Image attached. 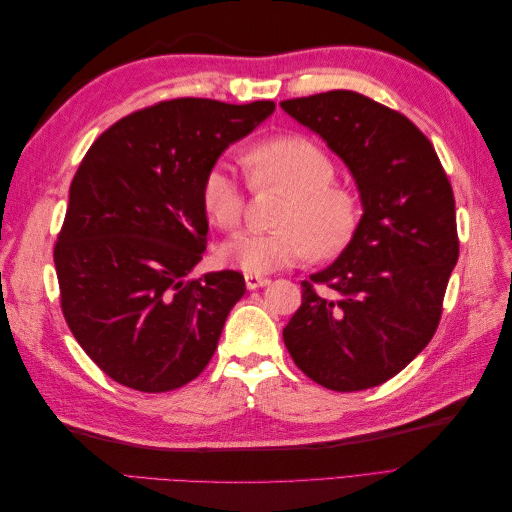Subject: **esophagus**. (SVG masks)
Segmentation results:
<instances>
[{
  "mask_svg": "<svg viewBox=\"0 0 512 512\" xmlns=\"http://www.w3.org/2000/svg\"><path fill=\"white\" fill-rule=\"evenodd\" d=\"M267 284H269L267 277H260V275H254V273H247L245 275L247 290H256V288H262V286H267Z\"/></svg>",
  "mask_w": 512,
  "mask_h": 512,
  "instance_id": "esophagus-1",
  "label": "esophagus"
}]
</instances>
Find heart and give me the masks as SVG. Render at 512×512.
I'll list each match as a JSON object with an SVG mask.
<instances>
[{"instance_id": "obj_1", "label": "heart", "mask_w": 512, "mask_h": 512, "mask_svg": "<svg viewBox=\"0 0 512 512\" xmlns=\"http://www.w3.org/2000/svg\"><path fill=\"white\" fill-rule=\"evenodd\" d=\"M256 188L275 185L288 192L277 230H245L220 247V260L245 273H273L303 262L309 254L333 256L359 224V200L335 185V166L303 136H275L245 153ZM203 205L213 224L237 228L245 211V185L228 164H215L203 181Z\"/></svg>"}]
</instances>
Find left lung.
Masks as SVG:
<instances>
[{"label": "left lung", "mask_w": 512, "mask_h": 512, "mask_svg": "<svg viewBox=\"0 0 512 512\" xmlns=\"http://www.w3.org/2000/svg\"><path fill=\"white\" fill-rule=\"evenodd\" d=\"M282 108L344 160L363 205L344 252L301 282L284 344L324 389H371L397 376L438 329L459 258L451 181L408 117L356 91L284 100Z\"/></svg>", "instance_id": "1"}]
</instances>
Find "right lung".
<instances>
[{"instance_id": "add662e5", "label": "right lung", "mask_w": 512, "mask_h": 512, "mask_svg": "<svg viewBox=\"0 0 512 512\" xmlns=\"http://www.w3.org/2000/svg\"><path fill=\"white\" fill-rule=\"evenodd\" d=\"M275 102H158L91 145L55 243L61 312L108 378L143 393L194 380L243 297L239 271L192 280L207 250L203 181Z\"/></svg>"}]
</instances>
